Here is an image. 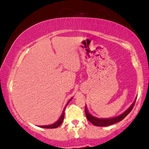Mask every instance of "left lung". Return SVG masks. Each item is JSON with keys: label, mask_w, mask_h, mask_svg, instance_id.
<instances>
[{"label": "left lung", "mask_w": 149, "mask_h": 149, "mask_svg": "<svg viewBox=\"0 0 149 149\" xmlns=\"http://www.w3.org/2000/svg\"><path fill=\"white\" fill-rule=\"evenodd\" d=\"M136 100V97L135 98V100H134V102H132L131 105H130L129 108L126 110L124 113L117 116H115V117H112L109 118H100L93 116L92 114L89 113L87 109V107H86L85 105V114L86 118H87L88 120L90 121L93 125L95 126H98V127H107V126L115 124V123L120 122V121H121L123 119H124L126 116L130 113V112L132 111V108H133L134 104H135Z\"/></svg>", "instance_id": "obj_1"}]
</instances>
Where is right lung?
<instances>
[{
  "label": "right lung",
  "instance_id": "1",
  "mask_svg": "<svg viewBox=\"0 0 149 149\" xmlns=\"http://www.w3.org/2000/svg\"><path fill=\"white\" fill-rule=\"evenodd\" d=\"M72 99V98H71L69 100H68V102L67 103V104H66L65 107V108H64V110H63V113H62V114H61V116H60V118H59V119H58V120H57L56 122H55V123H53V124H52V125H44V126H39V127H41V128H45V129H55V128L58 127L59 126H60V125L62 124V123H63V121L64 116H65V109H66V107L67 106L68 104L69 103L70 101V100H71Z\"/></svg>",
  "mask_w": 149,
  "mask_h": 149
}]
</instances>
